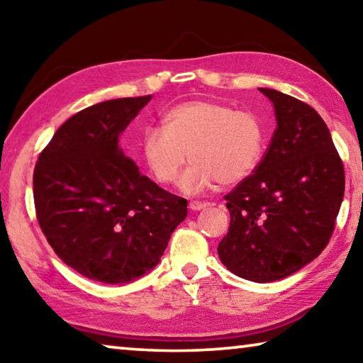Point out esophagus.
<instances>
[{
    "mask_svg": "<svg viewBox=\"0 0 363 363\" xmlns=\"http://www.w3.org/2000/svg\"><path fill=\"white\" fill-rule=\"evenodd\" d=\"M208 205H210V203H206V201H190V203H189V208H190V210H192V211H200V210H203V208H206Z\"/></svg>",
    "mask_w": 363,
    "mask_h": 363,
    "instance_id": "1",
    "label": "esophagus"
}]
</instances>
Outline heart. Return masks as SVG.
Segmentation results:
<instances>
[{"label":"heart","mask_w":363,"mask_h":363,"mask_svg":"<svg viewBox=\"0 0 363 363\" xmlns=\"http://www.w3.org/2000/svg\"><path fill=\"white\" fill-rule=\"evenodd\" d=\"M266 149V128L253 112L216 101L177 104L162 115V128L145 126L139 153L158 182L176 181L186 162L179 187L196 195L214 184L233 186L253 173Z\"/></svg>","instance_id":"obj_1"}]
</instances>
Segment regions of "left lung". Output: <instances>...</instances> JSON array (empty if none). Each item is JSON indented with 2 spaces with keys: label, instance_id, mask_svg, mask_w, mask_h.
Here are the masks:
<instances>
[{
  "label": "left lung",
  "instance_id": "left-lung-1",
  "mask_svg": "<svg viewBox=\"0 0 363 363\" xmlns=\"http://www.w3.org/2000/svg\"><path fill=\"white\" fill-rule=\"evenodd\" d=\"M274 104V136L253 174L225 195L230 225L219 259L257 284L285 279L327 247L344 196V167L322 116L296 97Z\"/></svg>",
  "mask_w": 363,
  "mask_h": 363
}]
</instances>
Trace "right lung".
Listing matches in <instances>:
<instances>
[{"label":"right lung","instance_id":"right-lung-1","mask_svg":"<svg viewBox=\"0 0 363 363\" xmlns=\"http://www.w3.org/2000/svg\"><path fill=\"white\" fill-rule=\"evenodd\" d=\"M152 96L99 102L70 116L40 153L33 199L43 233L67 266L128 284L160 262L187 200L140 174L120 134Z\"/></svg>","mask_w":363,"mask_h":363}]
</instances>
